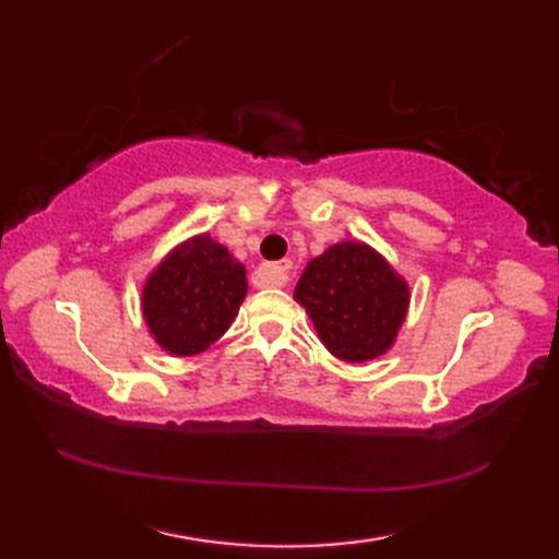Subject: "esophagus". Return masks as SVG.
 Returning <instances> with one entry per match:
<instances>
[{
	"mask_svg": "<svg viewBox=\"0 0 559 559\" xmlns=\"http://www.w3.org/2000/svg\"><path fill=\"white\" fill-rule=\"evenodd\" d=\"M264 273L271 278L273 286H286V283L290 281V273H293L290 259L273 261V264H266V266H264Z\"/></svg>",
	"mask_w": 559,
	"mask_h": 559,
	"instance_id": "esophagus-1",
	"label": "esophagus"
}]
</instances>
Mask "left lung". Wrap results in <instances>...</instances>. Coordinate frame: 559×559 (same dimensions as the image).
I'll list each match as a JSON object with an SVG mask.
<instances>
[{
	"label": "left lung",
	"instance_id": "1",
	"mask_svg": "<svg viewBox=\"0 0 559 559\" xmlns=\"http://www.w3.org/2000/svg\"><path fill=\"white\" fill-rule=\"evenodd\" d=\"M324 348L346 362H370L394 348L406 322L411 286L386 257L343 240L314 257L295 286Z\"/></svg>",
	"mask_w": 559,
	"mask_h": 559
}]
</instances>
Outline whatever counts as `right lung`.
I'll list each match as a JSON object with an SVG mask.
<instances>
[{
	"instance_id": "1",
	"label": "right lung",
	"mask_w": 559,
	"mask_h": 559,
	"mask_svg": "<svg viewBox=\"0 0 559 559\" xmlns=\"http://www.w3.org/2000/svg\"><path fill=\"white\" fill-rule=\"evenodd\" d=\"M245 295L242 261L209 233H199L173 247L148 273L141 288V314L165 353L189 358L228 331Z\"/></svg>"
}]
</instances>
